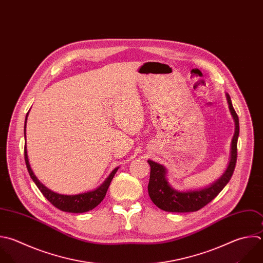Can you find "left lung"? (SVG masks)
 <instances>
[{"label":"left lung","mask_w":263,"mask_h":263,"mask_svg":"<svg viewBox=\"0 0 263 263\" xmlns=\"http://www.w3.org/2000/svg\"><path fill=\"white\" fill-rule=\"evenodd\" d=\"M226 99L230 113L233 117L235 123V130L231 141V152L230 160L228 166L224 174L213 184L196 190L189 191H178L174 189L167 182L165 174L166 170L162 164H159L155 161L148 160L150 164V179L148 184V193L151 200L159 209L166 212H176V213H187L195 212L203 208L211 200H213L220 191L226 186L229 182L236 163L237 157V139L239 134V123L238 117L235 113L230 97L226 93Z\"/></svg>","instance_id":"1"}]
</instances>
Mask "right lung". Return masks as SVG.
Masks as SVG:
<instances>
[{
    "mask_svg": "<svg viewBox=\"0 0 263 263\" xmlns=\"http://www.w3.org/2000/svg\"><path fill=\"white\" fill-rule=\"evenodd\" d=\"M29 112L26 116V121H25V138H26V127H27V119H28ZM25 159H26V164L29 171V174L39 190L42 192V194L58 209L64 212H69V213H85L88 212L92 209H95L98 204L101 203V201L104 199L107 190L110 186V183L116 174L118 167L114 168L112 173L109 175V177L104 181V183L96 188L95 190L87 191L84 193L80 194H75V195H65V194H60L57 192H53L52 190L48 189L46 186H44L38 178L35 176L33 173L29 158H28V152H27V144L25 145Z\"/></svg>",
    "mask_w": 263,
    "mask_h": 263,
    "instance_id": "add662e5",
    "label": "right lung"
}]
</instances>
